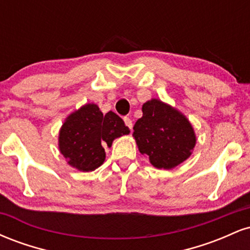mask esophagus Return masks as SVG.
Masks as SVG:
<instances>
[{
	"label": "esophagus",
	"instance_id": "34e87169",
	"mask_svg": "<svg viewBox=\"0 0 250 250\" xmlns=\"http://www.w3.org/2000/svg\"><path fill=\"white\" fill-rule=\"evenodd\" d=\"M123 120H125V125H127V127L131 130V128H133V121H131V120L129 119V117H125V119H123Z\"/></svg>",
	"mask_w": 250,
	"mask_h": 250
}]
</instances>
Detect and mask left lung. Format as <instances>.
Returning <instances> with one entry per match:
<instances>
[{
  "label": "left lung",
  "instance_id": "1",
  "mask_svg": "<svg viewBox=\"0 0 250 250\" xmlns=\"http://www.w3.org/2000/svg\"><path fill=\"white\" fill-rule=\"evenodd\" d=\"M143 115L134 125L133 136L142 155L157 169H173L189 159L196 135L189 120L168 103L151 99L143 103Z\"/></svg>",
  "mask_w": 250,
  "mask_h": 250
}]
</instances>
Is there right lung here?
I'll return each mask as SVG.
<instances>
[{"mask_svg":"<svg viewBox=\"0 0 250 250\" xmlns=\"http://www.w3.org/2000/svg\"><path fill=\"white\" fill-rule=\"evenodd\" d=\"M130 133L113 111L103 115L99 105L87 103L73 111L59 131V149L65 161L80 171H93L105 160L104 147Z\"/></svg>","mask_w":250,"mask_h":250,"instance_id":"right-lung-1","label":"right lung"}]
</instances>
